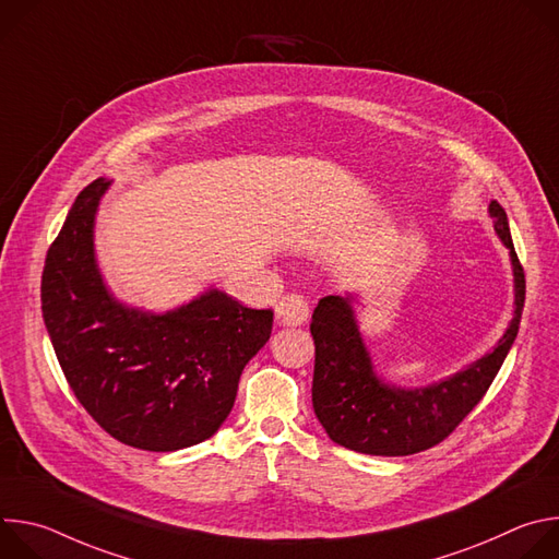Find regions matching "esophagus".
Masks as SVG:
<instances>
[{"label": "esophagus", "mask_w": 559, "mask_h": 559, "mask_svg": "<svg viewBox=\"0 0 559 559\" xmlns=\"http://www.w3.org/2000/svg\"><path fill=\"white\" fill-rule=\"evenodd\" d=\"M309 307L300 294H287L276 305V323L283 328H298L307 321Z\"/></svg>", "instance_id": "1"}]
</instances>
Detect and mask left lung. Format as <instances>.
Listing matches in <instances>:
<instances>
[{
  "mask_svg": "<svg viewBox=\"0 0 559 559\" xmlns=\"http://www.w3.org/2000/svg\"><path fill=\"white\" fill-rule=\"evenodd\" d=\"M489 216L511 257L513 318L491 352L447 378L425 386L382 380L356 318L358 294L318 300L309 325L316 345L311 405L336 444L367 455H412L442 442L483 401L515 343L526 294L507 212L491 201Z\"/></svg>",
  "mask_w": 559,
  "mask_h": 559,
  "instance_id": "1",
  "label": "left lung"
}]
</instances>
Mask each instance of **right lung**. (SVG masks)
Returning <instances> with one entry per match:
<instances>
[{
	"label": "right lung",
	"instance_id": "right-lung-1",
	"mask_svg": "<svg viewBox=\"0 0 559 559\" xmlns=\"http://www.w3.org/2000/svg\"><path fill=\"white\" fill-rule=\"evenodd\" d=\"M110 186L102 177L79 192L48 250L44 323L76 401L112 438L179 451L225 423L243 367L270 341L274 311L243 307L216 287L168 311L119 300L95 252Z\"/></svg>",
	"mask_w": 559,
	"mask_h": 559
}]
</instances>
